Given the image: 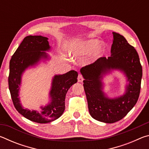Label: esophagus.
I'll return each instance as SVG.
<instances>
[{"instance_id": "obj_1", "label": "esophagus", "mask_w": 149, "mask_h": 149, "mask_svg": "<svg viewBox=\"0 0 149 149\" xmlns=\"http://www.w3.org/2000/svg\"><path fill=\"white\" fill-rule=\"evenodd\" d=\"M77 80L79 82H83V81H84V77H83V75L81 74L78 75Z\"/></svg>"}]
</instances>
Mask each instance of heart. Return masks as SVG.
<instances>
[{"mask_svg":"<svg viewBox=\"0 0 149 149\" xmlns=\"http://www.w3.org/2000/svg\"><path fill=\"white\" fill-rule=\"evenodd\" d=\"M99 41L96 39H90L83 42L75 50L74 54L76 56L88 54L91 53L95 50V54L96 56H99L104 51V45L103 44L98 46Z\"/></svg>","mask_w":149,"mask_h":149,"instance_id":"obj_1","label":"heart"}]
</instances>
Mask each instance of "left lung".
Returning a JSON list of instances; mask_svg holds the SVG:
<instances>
[{
  "instance_id": "obj_1",
  "label": "left lung",
  "mask_w": 149,
  "mask_h": 149,
  "mask_svg": "<svg viewBox=\"0 0 149 149\" xmlns=\"http://www.w3.org/2000/svg\"><path fill=\"white\" fill-rule=\"evenodd\" d=\"M111 56L100 57L93 64L83 67L84 87L89 113L94 119L104 123L116 122L124 118L137 102L140 94L143 70L135 48L122 35L113 32ZM112 69L125 72L129 84L125 95L108 99L102 91V75Z\"/></svg>"
}]
</instances>
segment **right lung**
<instances>
[{
    "instance_id": "1",
    "label": "right lung",
    "mask_w": 149,
    "mask_h": 149,
    "mask_svg": "<svg viewBox=\"0 0 149 149\" xmlns=\"http://www.w3.org/2000/svg\"><path fill=\"white\" fill-rule=\"evenodd\" d=\"M49 49L47 37L29 35L24 39L10 61L8 87L14 107L27 119L40 123L51 122L61 116L65 110V95L70 87L77 81L78 74L74 70L63 75H55L50 93V104L41 107L39 112L22 107L18 98L22 73L30 65L37 64L41 58H47L46 52L41 51Z\"/></svg>"
}]
</instances>
